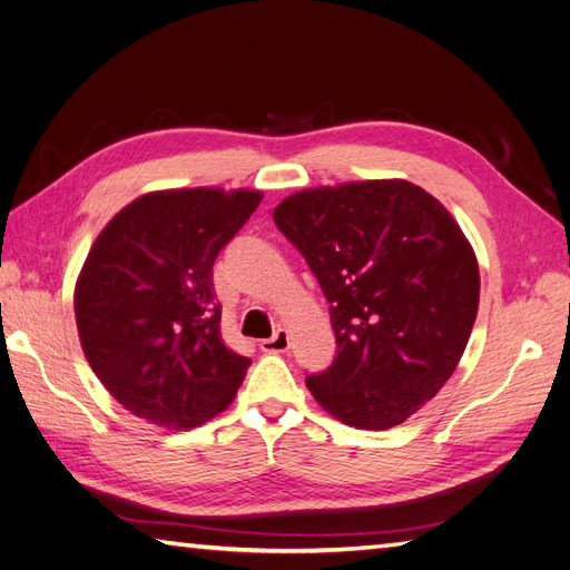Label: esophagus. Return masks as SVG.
<instances>
[{
    "label": "esophagus",
    "instance_id": "1",
    "mask_svg": "<svg viewBox=\"0 0 570 570\" xmlns=\"http://www.w3.org/2000/svg\"><path fill=\"white\" fill-rule=\"evenodd\" d=\"M288 346H291V334H288V330H284V327L276 330L274 336L265 338L263 344H259V348H263L265 353H284Z\"/></svg>",
    "mask_w": 570,
    "mask_h": 570
}]
</instances>
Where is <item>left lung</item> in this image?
<instances>
[{
	"mask_svg": "<svg viewBox=\"0 0 570 570\" xmlns=\"http://www.w3.org/2000/svg\"><path fill=\"white\" fill-rule=\"evenodd\" d=\"M330 301L336 357L305 384L357 430H389L446 384L478 317L480 269L459 222L403 178L303 188L274 207Z\"/></svg>",
	"mask_w": 570,
	"mask_h": 570,
	"instance_id": "obj_1",
	"label": "left lung"
}]
</instances>
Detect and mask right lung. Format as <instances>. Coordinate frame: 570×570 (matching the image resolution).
Returning <instances> with one entry per match:
<instances>
[{
	"mask_svg": "<svg viewBox=\"0 0 570 570\" xmlns=\"http://www.w3.org/2000/svg\"><path fill=\"white\" fill-rule=\"evenodd\" d=\"M263 193H145L109 219L76 279L78 338L128 413L190 430L226 411L250 357L222 341L213 265Z\"/></svg>",
	"mask_w": 570,
	"mask_h": 570,
	"instance_id": "add662e5",
	"label": "right lung"
}]
</instances>
